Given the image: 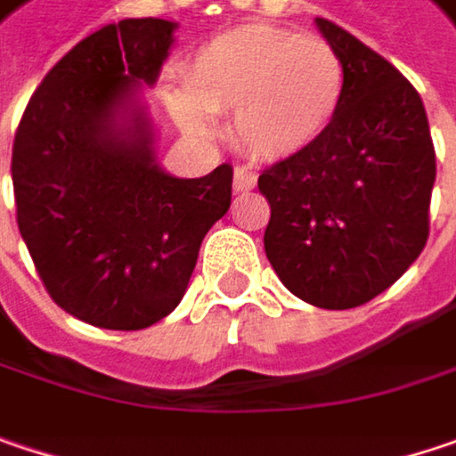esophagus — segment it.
<instances>
[{
  "label": "esophagus",
  "mask_w": 456,
  "mask_h": 456,
  "mask_svg": "<svg viewBox=\"0 0 456 456\" xmlns=\"http://www.w3.org/2000/svg\"><path fill=\"white\" fill-rule=\"evenodd\" d=\"M254 186H256V174L244 168V166H236V171H233V189L236 191H251Z\"/></svg>",
  "instance_id": "obj_1"
}]
</instances>
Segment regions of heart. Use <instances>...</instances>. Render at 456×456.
Wrapping results in <instances>:
<instances>
[{
	"instance_id": "1",
	"label": "heart",
	"mask_w": 456,
	"mask_h": 456,
	"mask_svg": "<svg viewBox=\"0 0 456 456\" xmlns=\"http://www.w3.org/2000/svg\"><path fill=\"white\" fill-rule=\"evenodd\" d=\"M345 69L330 44L277 25H244L197 51L186 87L168 95L186 132L210 134L233 111V140L259 160L314 147L340 109Z\"/></svg>"
}]
</instances>
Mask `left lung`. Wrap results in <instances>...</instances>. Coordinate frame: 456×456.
<instances>
[{"mask_svg": "<svg viewBox=\"0 0 456 456\" xmlns=\"http://www.w3.org/2000/svg\"><path fill=\"white\" fill-rule=\"evenodd\" d=\"M345 69L340 109L306 152L262 171L265 251L282 285L319 309L384 293L428 241L436 152L418 90L374 49L316 17Z\"/></svg>", "mask_w": 456, "mask_h": 456, "instance_id": "1", "label": "left lung"}]
</instances>
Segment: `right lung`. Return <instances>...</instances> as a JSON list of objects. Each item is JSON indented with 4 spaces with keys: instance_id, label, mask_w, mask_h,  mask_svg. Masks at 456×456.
<instances>
[{
    "instance_id": "obj_1",
    "label": "right lung",
    "mask_w": 456,
    "mask_h": 456,
    "mask_svg": "<svg viewBox=\"0 0 456 456\" xmlns=\"http://www.w3.org/2000/svg\"><path fill=\"white\" fill-rule=\"evenodd\" d=\"M176 22L129 17L64 53L12 145L17 228L49 296L103 330H145L179 306L233 168L176 179L155 160L142 103Z\"/></svg>"
}]
</instances>
